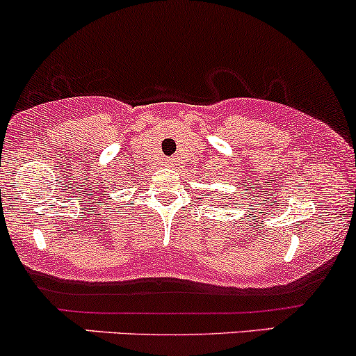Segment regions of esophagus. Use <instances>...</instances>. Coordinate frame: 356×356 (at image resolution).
Listing matches in <instances>:
<instances>
[{"instance_id": "obj_1", "label": "esophagus", "mask_w": 356, "mask_h": 356, "mask_svg": "<svg viewBox=\"0 0 356 356\" xmlns=\"http://www.w3.org/2000/svg\"><path fill=\"white\" fill-rule=\"evenodd\" d=\"M166 166H175V159H168Z\"/></svg>"}]
</instances>
